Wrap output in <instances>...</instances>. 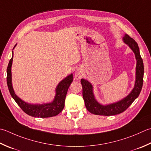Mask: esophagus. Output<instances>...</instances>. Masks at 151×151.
Returning <instances> with one entry per match:
<instances>
[{"instance_id": "1", "label": "esophagus", "mask_w": 151, "mask_h": 151, "mask_svg": "<svg viewBox=\"0 0 151 151\" xmlns=\"http://www.w3.org/2000/svg\"><path fill=\"white\" fill-rule=\"evenodd\" d=\"M82 77V75L80 72H76L75 73V78L76 79H80Z\"/></svg>"}]
</instances>
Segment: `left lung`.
Instances as JSON below:
<instances>
[{
	"mask_svg": "<svg viewBox=\"0 0 151 151\" xmlns=\"http://www.w3.org/2000/svg\"><path fill=\"white\" fill-rule=\"evenodd\" d=\"M123 41L125 44H128L129 48L134 52L137 61L136 73H135L136 79H135L134 88L129 93V95L120 101L109 105H103L100 104L96 99L93 92V86L91 84L90 82L83 78L81 79V82L82 86V96L84 100L85 106L87 110L91 113L97 115H103V116H112V115L122 113L134 101V100L139 95L142 89L144 66L138 44L135 40L126 34L123 37Z\"/></svg>",
	"mask_w": 151,
	"mask_h": 151,
	"instance_id": "left-lung-1",
	"label": "left lung"
}]
</instances>
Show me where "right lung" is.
<instances>
[{"label": "right lung", "mask_w": 151, "mask_h": 151, "mask_svg": "<svg viewBox=\"0 0 151 151\" xmlns=\"http://www.w3.org/2000/svg\"><path fill=\"white\" fill-rule=\"evenodd\" d=\"M16 45L14 47H16ZM13 48V49H14ZM14 52H12V57L9 61L7 67V84L9 91L11 96L13 97L15 101L17 103L20 108L26 114L31 116L38 118H48L55 116L60 113L65 107V100L67 95V90L69 89L70 84L73 82V74L65 78L58 84L55 89V96L54 101L48 103L43 104H29L23 101L15 93L12 84V73L11 67L12 65Z\"/></svg>", "instance_id": "add662e5"}]
</instances>
